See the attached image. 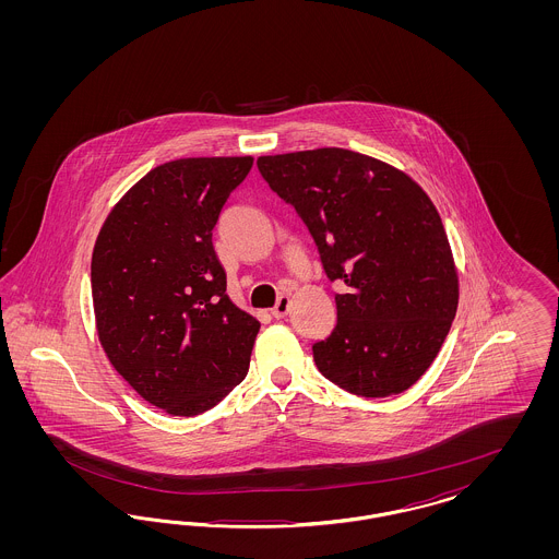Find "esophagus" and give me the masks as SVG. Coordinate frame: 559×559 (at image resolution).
Returning <instances> with one entry per match:
<instances>
[{
    "mask_svg": "<svg viewBox=\"0 0 559 559\" xmlns=\"http://www.w3.org/2000/svg\"><path fill=\"white\" fill-rule=\"evenodd\" d=\"M289 308H292V297H289V295H281V297L276 299V306L272 308V317H274V319H285L287 312H289Z\"/></svg>",
    "mask_w": 559,
    "mask_h": 559,
    "instance_id": "34e87169",
    "label": "esophagus"
}]
</instances>
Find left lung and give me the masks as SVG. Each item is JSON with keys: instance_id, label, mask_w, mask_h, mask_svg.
<instances>
[{"instance_id": "obj_1", "label": "left lung", "mask_w": 559, "mask_h": 559, "mask_svg": "<svg viewBox=\"0 0 559 559\" xmlns=\"http://www.w3.org/2000/svg\"><path fill=\"white\" fill-rule=\"evenodd\" d=\"M267 187L317 242L337 324L312 346L319 371L349 394L394 396L429 369L459 304L440 213L404 171L346 148L258 159Z\"/></svg>"}]
</instances>
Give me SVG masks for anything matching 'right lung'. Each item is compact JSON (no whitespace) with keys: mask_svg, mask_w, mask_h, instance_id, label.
Returning <instances> with one entry per match:
<instances>
[{"mask_svg":"<svg viewBox=\"0 0 559 559\" xmlns=\"http://www.w3.org/2000/svg\"><path fill=\"white\" fill-rule=\"evenodd\" d=\"M251 157L163 163L108 213L92 253L100 344L169 415L210 411L249 371L260 322L226 295L212 235Z\"/></svg>","mask_w":559,"mask_h":559,"instance_id":"add662e5","label":"right lung"}]
</instances>
